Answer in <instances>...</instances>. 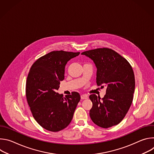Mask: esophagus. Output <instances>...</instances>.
Masks as SVG:
<instances>
[{
	"mask_svg": "<svg viewBox=\"0 0 154 154\" xmlns=\"http://www.w3.org/2000/svg\"><path fill=\"white\" fill-rule=\"evenodd\" d=\"M80 97H81L82 99H87L88 98V95H86V94H82Z\"/></svg>",
	"mask_w": 154,
	"mask_h": 154,
	"instance_id": "1",
	"label": "esophagus"
}]
</instances>
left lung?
Listing matches in <instances>:
<instances>
[{"label": "left lung", "mask_w": 154, "mask_h": 154, "mask_svg": "<svg viewBox=\"0 0 154 154\" xmlns=\"http://www.w3.org/2000/svg\"><path fill=\"white\" fill-rule=\"evenodd\" d=\"M93 60L97 68L96 82L106 94L100 100L96 94L90 99L93 106L90 116L93 122L102 128L118 125L125 116L133 101L135 75L128 61L118 53L106 48L82 53Z\"/></svg>", "instance_id": "obj_1"}]
</instances>
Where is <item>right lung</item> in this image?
<instances>
[{
	"label": "right lung",
	"mask_w": 154,
	"mask_h": 154,
	"mask_svg": "<svg viewBox=\"0 0 154 154\" xmlns=\"http://www.w3.org/2000/svg\"><path fill=\"white\" fill-rule=\"evenodd\" d=\"M80 52L63 51L51 52L39 58L29 72L26 94L32 115L44 128L60 131L71 122L80 100L79 93L63 97L57 91L64 80V68L69 60Z\"/></svg>",
	"instance_id": "obj_1"
}]
</instances>
